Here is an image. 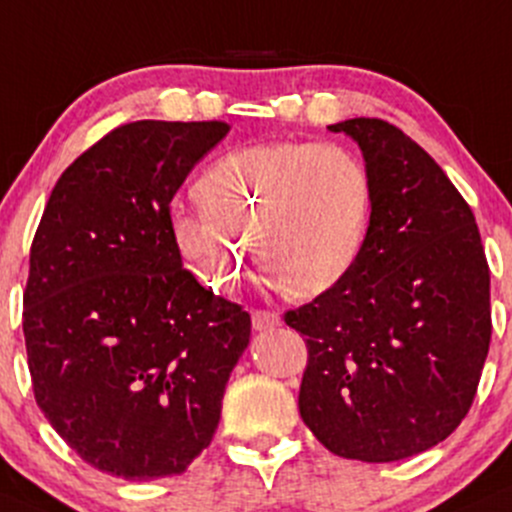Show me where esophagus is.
<instances>
[{
  "mask_svg": "<svg viewBox=\"0 0 512 512\" xmlns=\"http://www.w3.org/2000/svg\"><path fill=\"white\" fill-rule=\"evenodd\" d=\"M279 326V316L274 311H265V309H255L252 311V328L255 331H267V328Z\"/></svg>",
  "mask_w": 512,
  "mask_h": 512,
  "instance_id": "34e87169",
  "label": "esophagus"
}]
</instances>
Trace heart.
I'll use <instances>...</instances> for the list:
<instances>
[{
    "label": "heart",
    "instance_id": "1",
    "mask_svg": "<svg viewBox=\"0 0 512 512\" xmlns=\"http://www.w3.org/2000/svg\"><path fill=\"white\" fill-rule=\"evenodd\" d=\"M201 211L174 213L171 233L198 277L228 292L250 265L284 294L314 299L351 274L368 238L373 184L338 144L260 142L220 157L193 186Z\"/></svg>",
    "mask_w": 512,
    "mask_h": 512
}]
</instances>
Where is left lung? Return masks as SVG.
<instances>
[{
    "mask_svg": "<svg viewBox=\"0 0 512 512\" xmlns=\"http://www.w3.org/2000/svg\"><path fill=\"white\" fill-rule=\"evenodd\" d=\"M360 147L373 215L358 262L287 311L309 363L299 412L343 459L422 454L461 424L491 343V272L476 218L441 166L375 117L328 127Z\"/></svg>",
    "mask_w": 512,
    "mask_h": 512,
    "instance_id": "left-lung-1",
    "label": "left lung"
}]
</instances>
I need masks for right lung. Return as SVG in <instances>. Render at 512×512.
<instances>
[{"label": "right lung", "mask_w": 512, "mask_h": 512, "mask_svg": "<svg viewBox=\"0 0 512 512\" xmlns=\"http://www.w3.org/2000/svg\"><path fill=\"white\" fill-rule=\"evenodd\" d=\"M225 122L112 129L53 186L31 242L24 338L36 405L95 469L184 473L211 444L250 314L184 270L171 198Z\"/></svg>", "instance_id": "1"}]
</instances>
